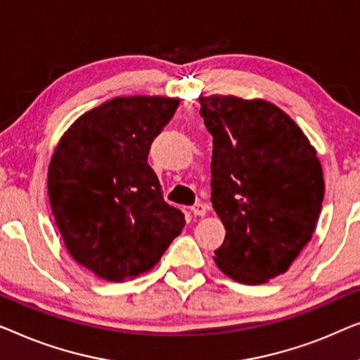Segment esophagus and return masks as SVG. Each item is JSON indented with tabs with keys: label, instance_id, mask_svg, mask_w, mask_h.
<instances>
[{
	"label": "esophagus",
	"instance_id": "1",
	"mask_svg": "<svg viewBox=\"0 0 360 360\" xmlns=\"http://www.w3.org/2000/svg\"><path fill=\"white\" fill-rule=\"evenodd\" d=\"M191 212L194 214L195 217H205L207 214V205L202 204V202H197V204H194L191 207Z\"/></svg>",
	"mask_w": 360,
	"mask_h": 360
}]
</instances>
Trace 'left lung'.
Here are the masks:
<instances>
[{
    "label": "left lung",
    "instance_id": "8db88e82",
    "mask_svg": "<svg viewBox=\"0 0 360 360\" xmlns=\"http://www.w3.org/2000/svg\"><path fill=\"white\" fill-rule=\"evenodd\" d=\"M199 103L214 136L210 200L226 230L214 261L233 281L264 283L311 240L325 195L321 163L276 104L231 94Z\"/></svg>",
    "mask_w": 360,
    "mask_h": 360
}]
</instances>
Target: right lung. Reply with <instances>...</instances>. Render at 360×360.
<instances>
[{"mask_svg": "<svg viewBox=\"0 0 360 360\" xmlns=\"http://www.w3.org/2000/svg\"><path fill=\"white\" fill-rule=\"evenodd\" d=\"M178 105L165 96L114 98L79 115L55 146L52 214L70 256L101 279L122 282L153 269L186 225L146 163Z\"/></svg>", "mask_w": 360, "mask_h": 360, "instance_id": "right-lung-1", "label": "right lung"}]
</instances>
